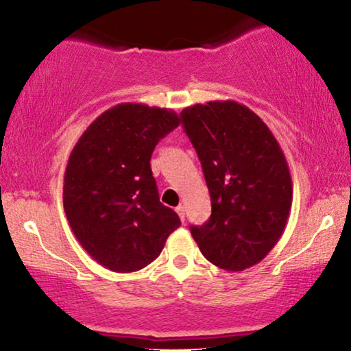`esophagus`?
I'll list each match as a JSON object with an SVG mask.
<instances>
[{
	"label": "esophagus",
	"mask_w": 351,
	"mask_h": 351,
	"mask_svg": "<svg viewBox=\"0 0 351 351\" xmlns=\"http://www.w3.org/2000/svg\"><path fill=\"white\" fill-rule=\"evenodd\" d=\"M176 213L179 214L180 220H182V222H184V220H185V208H184V206H182V204L177 206V208H176Z\"/></svg>",
	"instance_id": "1"
}]
</instances>
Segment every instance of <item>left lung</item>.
<instances>
[{
    "label": "left lung",
    "instance_id": "8db88e82",
    "mask_svg": "<svg viewBox=\"0 0 351 351\" xmlns=\"http://www.w3.org/2000/svg\"><path fill=\"white\" fill-rule=\"evenodd\" d=\"M182 126L203 166L213 213L190 227L215 267L243 271L275 247L289 219L292 180L285 153L252 110L214 100L182 110Z\"/></svg>",
    "mask_w": 351,
    "mask_h": 351
}]
</instances>
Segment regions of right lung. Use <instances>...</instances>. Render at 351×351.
Returning <instances> with one entry per match:
<instances>
[{
	"label": "right lung",
	"mask_w": 351,
	"mask_h": 351,
	"mask_svg": "<svg viewBox=\"0 0 351 351\" xmlns=\"http://www.w3.org/2000/svg\"><path fill=\"white\" fill-rule=\"evenodd\" d=\"M180 124L172 110L118 104L89 124L70 153L64 209L84 251L108 270H142L180 227L160 203L150 158Z\"/></svg>",
	"instance_id": "obj_1"
}]
</instances>
